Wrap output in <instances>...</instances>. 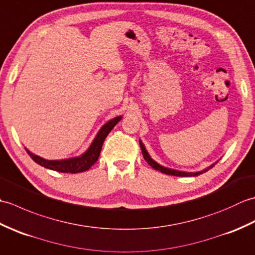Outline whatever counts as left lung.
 Here are the masks:
<instances>
[{
    "mask_svg": "<svg viewBox=\"0 0 255 255\" xmlns=\"http://www.w3.org/2000/svg\"><path fill=\"white\" fill-rule=\"evenodd\" d=\"M139 143H140V148H141V151H142V155L144 160L148 162V163L150 164V166H152L154 170L156 171H160L161 173H164V174H167V175H175V176H197L199 174H203V173L207 172L209 169H211V167L215 166V164L217 163V162H215V163L211 164L210 166L206 167V169L202 170V171H198V172H185V171H177V170H174V169H170V167H165L163 165L159 164L158 162H155L152 158H151L150 154L148 153L147 149H145L143 142L141 141V140H139Z\"/></svg>",
    "mask_w": 255,
    "mask_h": 255,
    "instance_id": "8db88e82",
    "label": "left lung"
}]
</instances>
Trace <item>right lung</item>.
<instances>
[{"label": "right lung", "mask_w": 255, "mask_h": 255, "mask_svg": "<svg viewBox=\"0 0 255 255\" xmlns=\"http://www.w3.org/2000/svg\"><path fill=\"white\" fill-rule=\"evenodd\" d=\"M122 118L123 116H117L103 125L102 128L95 136L94 140L92 141L91 145L88 148V150L79 156L62 160H46L39 155H36L30 152L28 149H26V151L37 164L44 166L46 169L61 173H80L88 171L90 167L99 160L102 145L104 143L105 138L107 137V134L112 131V129L116 126L117 123L122 121Z\"/></svg>", "instance_id": "right-lung-1"}]
</instances>
